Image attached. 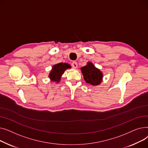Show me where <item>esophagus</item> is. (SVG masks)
Listing matches in <instances>:
<instances>
[{"label": "esophagus", "instance_id": "obj_1", "mask_svg": "<svg viewBox=\"0 0 148 148\" xmlns=\"http://www.w3.org/2000/svg\"><path fill=\"white\" fill-rule=\"evenodd\" d=\"M71 66H72V67H73V68H76L77 67V66H78V65H77V63L76 62L74 61V62H72Z\"/></svg>", "mask_w": 148, "mask_h": 148}]
</instances>
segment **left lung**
Masks as SVG:
<instances>
[{"label":"left lung","mask_w":148,"mask_h":148,"mask_svg":"<svg viewBox=\"0 0 148 148\" xmlns=\"http://www.w3.org/2000/svg\"><path fill=\"white\" fill-rule=\"evenodd\" d=\"M84 79L87 83L93 86H97L101 83L103 79V73L91 62H88V64L81 68Z\"/></svg>","instance_id":"1"}]
</instances>
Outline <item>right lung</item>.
Masks as SVG:
<instances>
[{
	"instance_id": "1",
	"label": "right lung",
	"mask_w": 148,
	"mask_h": 148,
	"mask_svg": "<svg viewBox=\"0 0 148 148\" xmlns=\"http://www.w3.org/2000/svg\"><path fill=\"white\" fill-rule=\"evenodd\" d=\"M68 68H71L69 64L66 63H59L53 66L51 71L49 74V78L51 81L59 83L62 75Z\"/></svg>"
}]
</instances>
